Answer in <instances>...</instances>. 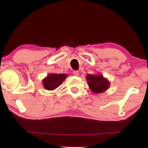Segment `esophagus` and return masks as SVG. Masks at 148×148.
<instances>
[{"label":"esophagus","mask_w":148,"mask_h":148,"mask_svg":"<svg viewBox=\"0 0 148 148\" xmlns=\"http://www.w3.org/2000/svg\"><path fill=\"white\" fill-rule=\"evenodd\" d=\"M73 75H75V76H78L79 75V71H74Z\"/></svg>","instance_id":"34e87169"}]
</instances>
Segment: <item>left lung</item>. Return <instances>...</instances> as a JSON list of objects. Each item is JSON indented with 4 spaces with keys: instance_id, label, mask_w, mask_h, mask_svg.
<instances>
[{
    "instance_id": "1",
    "label": "left lung",
    "mask_w": 148,
    "mask_h": 148,
    "mask_svg": "<svg viewBox=\"0 0 148 148\" xmlns=\"http://www.w3.org/2000/svg\"><path fill=\"white\" fill-rule=\"evenodd\" d=\"M88 86L90 87V90L94 93H102L106 91L109 87L108 80L103 77L102 75L88 74L86 77Z\"/></svg>"
}]
</instances>
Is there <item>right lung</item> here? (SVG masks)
I'll return each mask as SVG.
<instances>
[{"mask_svg": "<svg viewBox=\"0 0 148 148\" xmlns=\"http://www.w3.org/2000/svg\"><path fill=\"white\" fill-rule=\"evenodd\" d=\"M66 77V74H50L47 77L43 80V85L44 88L48 90H53L58 88L65 79Z\"/></svg>", "mask_w": 148, "mask_h": 148, "instance_id": "obj_1", "label": "right lung"}]
</instances>
